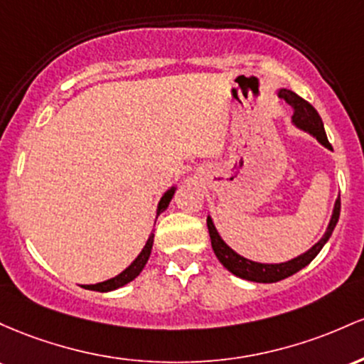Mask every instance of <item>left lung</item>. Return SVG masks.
Masks as SVG:
<instances>
[{
    "label": "left lung",
    "mask_w": 364,
    "mask_h": 364,
    "mask_svg": "<svg viewBox=\"0 0 364 364\" xmlns=\"http://www.w3.org/2000/svg\"><path fill=\"white\" fill-rule=\"evenodd\" d=\"M279 96L282 100L287 101V103L294 108V115H292L294 124H296L299 129H303L306 132H309L311 136L316 137L325 148L332 149V144H330L328 139H326L323 122H321V118L318 115L316 109L313 108V105L308 103V101L303 100L301 96H297L296 92L287 91V89H282ZM338 215H341V198L336 201L333 215L332 218H330L328 228H326L325 235L321 237V239L318 240L309 251H306L304 255L297 256V258L280 264L255 263V261L242 258V256L237 255V252L232 251V249L223 242L222 237H220L218 232H216V228L213 225V222H211L210 216L206 218V225H208V232H210L211 247H213L216 258L220 259V263H222L228 272H232L234 275L240 277V279L244 280L259 282V284H273V282L284 280L287 279V277L294 275V273L303 270L306 264H309L314 258H316L318 252L321 251V247L325 246V242L330 239V235H332L333 228H336L338 222Z\"/></svg>",
    "instance_id": "1"
}]
</instances>
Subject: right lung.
I'll use <instances>...</instances> for the list:
<instances>
[{"label":"right lung","instance_id":"1","mask_svg":"<svg viewBox=\"0 0 364 364\" xmlns=\"http://www.w3.org/2000/svg\"><path fill=\"white\" fill-rule=\"evenodd\" d=\"M173 193L175 189H170L168 193L161 198L160 204H158V215L161 213V211L166 210V206H168V203L171 201V198H173ZM153 239H154V234L149 235L148 242H146L144 249L141 251V255L137 256L136 259H134V263L130 264L129 268H125L124 272L120 273V275L113 277V279L106 280V282H101V284H94V285H84L85 289H89V291H97V292H108V291H115V289L122 287V285L129 284L130 280H134L139 273L142 272V268L146 267V263H148L149 259V255H151V249H153Z\"/></svg>","mask_w":364,"mask_h":364}]
</instances>
